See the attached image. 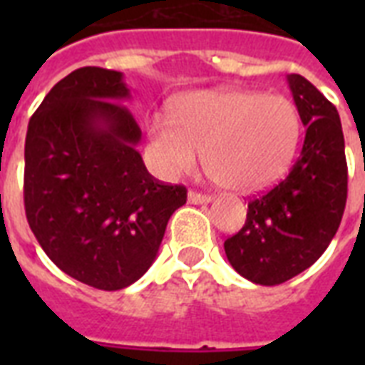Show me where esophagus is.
<instances>
[{
    "label": "esophagus",
    "instance_id": "obj_1",
    "mask_svg": "<svg viewBox=\"0 0 365 365\" xmlns=\"http://www.w3.org/2000/svg\"><path fill=\"white\" fill-rule=\"evenodd\" d=\"M187 200L191 202V205H208V202L212 200V197H210V195L197 193V191H189Z\"/></svg>",
    "mask_w": 365,
    "mask_h": 365
}]
</instances>
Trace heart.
<instances>
[{"label": "heart", "instance_id": "1", "mask_svg": "<svg viewBox=\"0 0 365 365\" xmlns=\"http://www.w3.org/2000/svg\"><path fill=\"white\" fill-rule=\"evenodd\" d=\"M301 134L303 123L292 100L240 88L195 91L174 102L172 119L157 113L148 123L149 153L160 174H187L205 153L212 182L239 195L282 180Z\"/></svg>", "mask_w": 365, "mask_h": 365}]
</instances>
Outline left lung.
Here are the masks:
<instances>
[{
	"label": "left lung",
	"mask_w": 365,
	"mask_h": 365,
	"mask_svg": "<svg viewBox=\"0 0 365 365\" xmlns=\"http://www.w3.org/2000/svg\"><path fill=\"white\" fill-rule=\"evenodd\" d=\"M286 79L307 126L299 159L282 182L248 202L244 227L223 244L235 271L263 286L309 269L337 233L346 205L339 113L303 76L289 73Z\"/></svg>",
	"instance_id": "8db88e82"
}]
</instances>
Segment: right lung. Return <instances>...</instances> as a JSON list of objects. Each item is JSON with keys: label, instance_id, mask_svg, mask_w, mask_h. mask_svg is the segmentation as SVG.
<instances>
[{"label": "right lung", "instance_id": "1", "mask_svg": "<svg viewBox=\"0 0 365 365\" xmlns=\"http://www.w3.org/2000/svg\"><path fill=\"white\" fill-rule=\"evenodd\" d=\"M125 100L121 71H71L30 119L24 148L31 233L60 271L108 292L143 277L187 199L183 185H163L148 172Z\"/></svg>", "mask_w": 365, "mask_h": 365}]
</instances>
